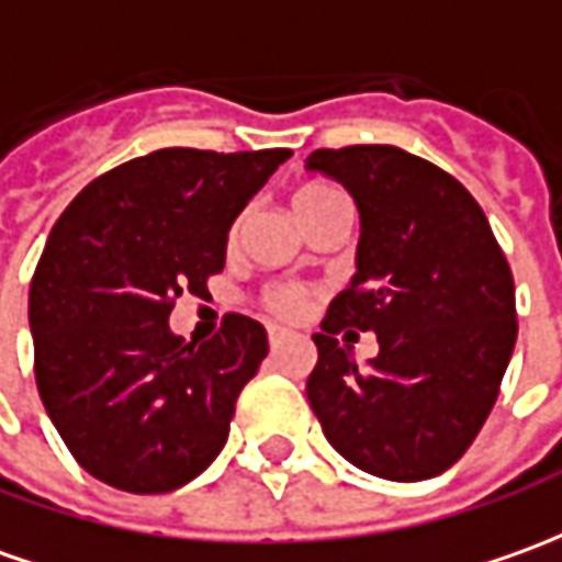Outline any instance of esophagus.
<instances>
[{"label": "esophagus", "mask_w": 562, "mask_h": 562, "mask_svg": "<svg viewBox=\"0 0 562 562\" xmlns=\"http://www.w3.org/2000/svg\"><path fill=\"white\" fill-rule=\"evenodd\" d=\"M285 338H289V335H285V331H282V329H270V350L277 353V350H280V347L285 345Z\"/></svg>", "instance_id": "34e87169"}]
</instances>
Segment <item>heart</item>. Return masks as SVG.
I'll list each match as a JSON object with an SVG mask.
<instances>
[{
    "label": "heart",
    "instance_id": "obj_1",
    "mask_svg": "<svg viewBox=\"0 0 562 562\" xmlns=\"http://www.w3.org/2000/svg\"><path fill=\"white\" fill-rule=\"evenodd\" d=\"M341 190H335V187L323 184V181H307V184L295 187V193H292V215H295L297 224H304L307 217L316 215L319 209H326L331 202H341ZM239 231H243V221H236L231 231V243L239 239ZM267 307L277 313V316H297L301 307H304V297L295 289H273L270 295H267Z\"/></svg>",
    "mask_w": 562,
    "mask_h": 562
}]
</instances>
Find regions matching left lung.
Masks as SVG:
<instances>
[{
  "label": "left lung",
  "mask_w": 562,
  "mask_h": 562,
  "mask_svg": "<svg viewBox=\"0 0 562 562\" xmlns=\"http://www.w3.org/2000/svg\"><path fill=\"white\" fill-rule=\"evenodd\" d=\"M357 202V273L313 335L307 400L360 471L415 483L449 471L490 418L517 341L514 277L452 175L391 144L313 150ZM375 330L366 367L334 335Z\"/></svg>",
  "instance_id": "obj_1"
}]
</instances>
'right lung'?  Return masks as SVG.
<instances>
[{
	"instance_id": "obj_1",
	"label": "right lung",
	"mask_w": 562,
	"mask_h": 562,
	"mask_svg": "<svg viewBox=\"0 0 562 562\" xmlns=\"http://www.w3.org/2000/svg\"><path fill=\"white\" fill-rule=\"evenodd\" d=\"M289 156L156 150L91 181L48 233L30 285L36 384L72 458L106 486L171 492L224 449L265 326L231 313L196 345L169 316L224 270L233 221Z\"/></svg>"
}]
</instances>
